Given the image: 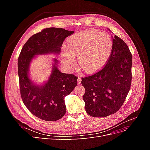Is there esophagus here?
Segmentation results:
<instances>
[{
    "mask_svg": "<svg viewBox=\"0 0 150 150\" xmlns=\"http://www.w3.org/2000/svg\"><path fill=\"white\" fill-rule=\"evenodd\" d=\"M78 83L79 84H80L81 83V78H80L79 76L78 77Z\"/></svg>",
    "mask_w": 150,
    "mask_h": 150,
    "instance_id": "34e87169",
    "label": "esophagus"
}]
</instances>
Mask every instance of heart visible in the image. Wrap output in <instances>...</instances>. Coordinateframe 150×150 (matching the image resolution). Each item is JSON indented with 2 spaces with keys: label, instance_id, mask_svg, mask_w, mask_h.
I'll return each mask as SVG.
<instances>
[{
  "label": "heart",
  "instance_id": "b5f03b06",
  "mask_svg": "<svg viewBox=\"0 0 150 150\" xmlns=\"http://www.w3.org/2000/svg\"><path fill=\"white\" fill-rule=\"evenodd\" d=\"M112 47L111 36L105 32L88 30L76 34L62 52V62L66 67L74 66V57H79L81 67L86 72L101 68L110 57Z\"/></svg>",
  "mask_w": 150,
  "mask_h": 150
}]
</instances>
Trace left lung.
<instances>
[{"label": "left lung", "mask_w": 150, "mask_h": 150, "mask_svg": "<svg viewBox=\"0 0 150 150\" xmlns=\"http://www.w3.org/2000/svg\"><path fill=\"white\" fill-rule=\"evenodd\" d=\"M111 37L112 51L105 66L81 81L85 88L86 111L93 117H106L116 112L131 87L132 55L121 38L116 35Z\"/></svg>", "instance_id": "8db88e82"}]
</instances>
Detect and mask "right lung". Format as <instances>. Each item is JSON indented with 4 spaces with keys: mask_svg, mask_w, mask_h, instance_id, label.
<instances>
[{
    "mask_svg": "<svg viewBox=\"0 0 150 150\" xmlns=\"http://www.w3.org/2000/svg\"><path fill=\"white\" fill-rule=\"evenodd\" d=\"M74 33L62 28H50L35 34L22 47L17 62L20 92L26 108L32 114L47 121H57L66 111L64 97L77 86L78 77L62 73L54 58L49 78L43 84L34 83L29 76L30 64L36 56L53 54L59 55L64 39Z\"/></svg>",
    "mask_w": 150,
    "mask_h": 150,
    "instance_id": "1",
    "label": "right lung"
}]
</instances>
